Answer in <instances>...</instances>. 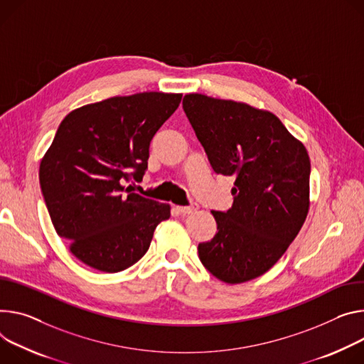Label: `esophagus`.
<instances>
[{
    "mask_svg": "<svg viewBox=\"0 0 364 364\" xmlns=\"http://www.w3.org/2000/svg\"><path fill=\"white\" fill-rule=\"evenodd\" d=\"M177 210L183 215H190L197 210V205H190V206H177Z\"/></svg>",
    "mask_w": 364,
    "mask_h": 364,
    "instance_id": "obj_1",
    "label": "esophagus"
}]
</instances>
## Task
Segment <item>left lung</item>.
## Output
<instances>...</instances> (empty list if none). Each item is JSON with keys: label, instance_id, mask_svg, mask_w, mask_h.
<instances>
[{"label": "left lung", "instance_id": "obj_1", "mask_svg": "<svg viewBox=\"0 0 364 364\" xmlns=\"http://www.w3.org/2000/svg\"><path fill=\"white\" fill-rule=\"evenodd\" d=\"M184 113L216 174L234 177V205L212 212L218 232L199 244L203 266L238 284L269 272L309 210L306 148L277 116L245 103L187 94Z\"/></svg>", "mask_w": 364, "mask_h": 364}]
</instances>
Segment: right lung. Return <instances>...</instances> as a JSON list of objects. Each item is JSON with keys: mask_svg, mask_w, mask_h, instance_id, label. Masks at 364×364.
Segmentation results:
<instances>
[{"mask_svg": "<svg viewBox=\"0 0 364 364\" xmlns=\"http://www.w3.org/2000/svg\"><path fill=\"white\" fill-rule=\"evenodd\" d=\"M181 94L139 92L82 106L60 122L41 162L39 180L56 234L87 266L117 273L149 248L170 205L136 193L156 130Z\"/></svg>", "mask_w": 364, "mask_h": 364, "instance_id": "1", "label": "right lung"}]
</instances>
